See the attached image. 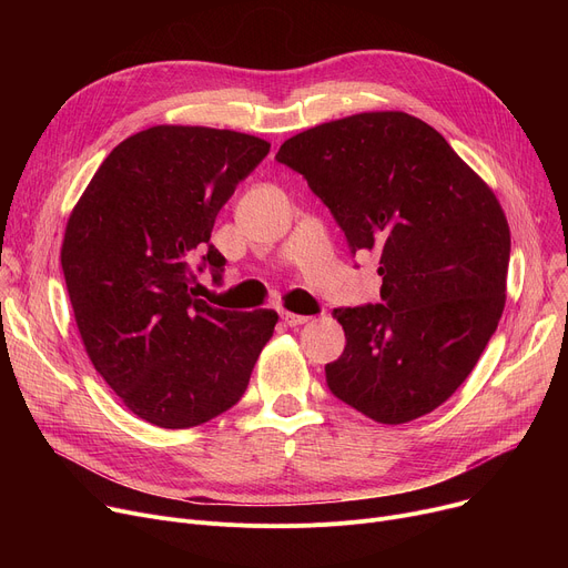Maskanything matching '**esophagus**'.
<instances>
[{"instance_id":"1","label":"esophagus","mask_w":568,"mask_h":568,"mask_svg":"<svg viewBox=\"0 0 568 568\" xmlns=\"http://www.w3.org/2000/svg\"><path fill=\"white\" fill-rule=\"evenodd\" d=\"M281 320H283L287 326H300V324H306L311 317L296 315V313H290V311H283V313H281Z\"/></svg>"}]
</instances>
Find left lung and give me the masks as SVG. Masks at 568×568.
<instances>
[{
    "label": "left lung",
    "mask_w": 568,
    "mask_h": 568,
    "mask_svg": "<svg viewBox=\"0 0 568 568\" xmlns=\"http://www.w3.org/2000/svg\"><path fill=\"white\" fill-rule=\"evenodd\" d=\"M352 255L377 253L384 304L336 308L347 345L326 364L336 398L379 424H407L452 398L506 302L511 232L501 206L433 126L362 112L285 140Z\"/></svg>",
    "instance_id": "8db88e82"
}]
</instances>
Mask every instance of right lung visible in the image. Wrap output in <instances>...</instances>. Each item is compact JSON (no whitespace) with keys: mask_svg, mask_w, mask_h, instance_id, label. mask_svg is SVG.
<instances>
[{"mask_svg":"<svg viewBox=\"0 0 568 568\" xmlns=\"http://www.w3.org/2000/svg\"><path fill=\"white\" fill-rule=\"evenodd\" d=\"M266 140L206 126H152L119 142L73 206L62 268L99 375L140 419L193 428L244 396L276 311L209 306L191 257L221 278L209 244L221 206L268 154Z\"/></svg>","mask_w":568,"mask_h":568,"instance_id":"1","label":"right lung"}]
</instances>
